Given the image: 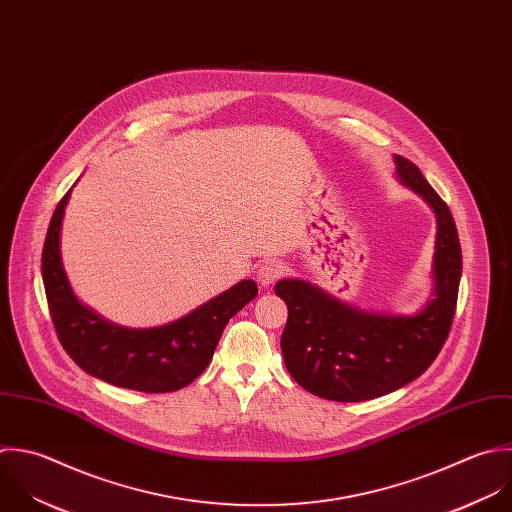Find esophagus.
<instances>
[{
	"mask_svg": "<svg viewBox=\"0 0 512 512\" xmlns=\"http://www.w3.org/2000/svg\"><path fill=\"white\" fill-rule=\"evenodd\" d=\"M283 265L277 263V261H269V263H263L257 271V281L261 287H269L273 285L281 275H283Z\"/></svg>",
	"mask_w": 512,
	"mask_h": 512,
	"instance_id": "esophagus-1",
	"label": "esophagus"
}]
</instances>
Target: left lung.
I'll list each match as a JSON object with an SVG mask.
<instances>
[{"instance_id":"obj_1","label":"left lung","mask_w":512,"mask_h":512,"mask_svg":"<svg viewBox=\"0 0 512 512\" xmlns=\"http://www.w3.org/2000/svg\"><path fill=\"white\" fill-rule=\"evenodd\" d=\"M401 185L435 213L433 293L413 315L353 307L303 279H281L275 293L289 309L281 351L289 375L309 393L359 403L421 377L443 349L457 309L463 255L447 203L409 159L395 155Z\"/></svg>"}]
</instances>
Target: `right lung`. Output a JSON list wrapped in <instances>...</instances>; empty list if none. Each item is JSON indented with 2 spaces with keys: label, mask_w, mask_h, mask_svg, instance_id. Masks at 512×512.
<instances>
[{
  "label": "right lung",
  "mask_w": 512,
  "mask_h": 512,
  "mask_svg": "<svg viewBox=\"0 0 512 512\" xmlns=\"http://www.w3.org/2000/svg\"><path fill=\"white\" fill-rule=\"evenodd\" d=\"M71 189L53 211L41 253L45 297L63 349L85 373L115 387L141 393L187 387L207 369L229 319L257 297V283L243 279L161 327L129 329L103 319L77 299L61 261V225Z\"/></svg>",
  "instance_id": "right-lung-1"
}]
</instances>
